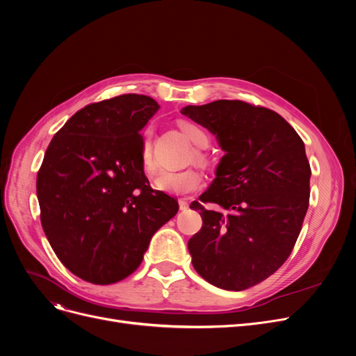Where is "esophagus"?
Instances as JSON below:
<instances>
[{
    "instance_id": "esophagus-1",
    "label": "esophagus",
    "mask_w": 356,
    "mask_h": 356,
    "mask_svg": "<svg viewBox=\"0 0 356 356\" xmlns=\"http://www.w3.org/2000/svg\"><path fill=\"white\" fill-rule=\"evenodd\" d=\"M178 203H179V209H181V211L188 209V202H187L186 199H179Z\"/></svg>"
}]
</instances>
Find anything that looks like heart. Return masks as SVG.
Listing matches in <instances>:
<instances>
[{
	"instance_id": "1",
	"label": "heart",
	"mask_w": 356,
	"mask_h": 356,
	"mask_svg": "<svg viewBox=\"0 0 356 356\" xmlns=\"http://www.w3.org/2000/svg\"><path fill=\"white\" fill-rule=\"evenodd\" d=\"M179 127L182 134L186 135L188 141L197 147V148H207L209 145V134L204 131L202 126L193 122H181ZM153 129L145 127L143 134V143H141V152H139V157H141V165L147 174H154L157 166L153 159ZM197 160H203L202 154L196 156ZM203 182V177L197 169H184V170H163L154 178L153 186L161 193L172 196H187L190 193H195L197 188H200Z\"/></svg>"
}]
</instances>
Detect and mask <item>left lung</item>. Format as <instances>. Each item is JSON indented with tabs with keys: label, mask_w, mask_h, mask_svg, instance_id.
<instances>
[{
	"label": "left lung",
	"mask_w": 356,
	"mask_h": 356,
	"mask_svg": "<svg viewBox=\"0 0 356 356\" xmlns=\"http://www.w3.org/2000/svg\"><path fill=\"white\" fill-rule=\"evenodd\" d=\"M181 113L207 127L225 153L199 200L202 229L188 241L193 267L209 284L242 291L281 267L309 208L305 143L284 117L243 101L187 105Z\"/></svg>",
	"instance_id": "obj_1"
}]
</instances>
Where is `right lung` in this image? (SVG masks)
<instances>
[{
    "label": "right lung",
    "mask_w": 356,
    "mask_h": 356,
    "mask_svg": "<svg viewBox=\"0 0 356 356\" xmlns=\"http://www.w3.org/2000/svg\"><path fill=\"white\" fill-rule=\"evenodd\" d=\"M159 104L122 95L84 106L53 136L37 177L41 225L62 264L110 285L134 273L178 202L153 190L139 132Z\"/></svg>",
    "instance_id": "add662e5"
}]
</instances>
